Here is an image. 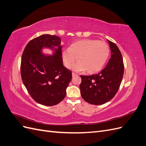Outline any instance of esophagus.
Wrapping results in <instances>:
<instances>
[{"instance_id":"esophagus-1","label":"esophagus","mask_w":146,"mask_h":146,"mask_svg":"<svg viewBox=\"0 0 146 146\" xmlns=\"http://www.w3.org/2000/svg\"><path fill=\"white\" fill-rule=\"evenodd\" d=\"M72 77H75V76H77V74H76V73H74V72H72Z\"/></svg>"}]
</instances>
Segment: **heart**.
I'll use <instances>...</instances> for the list:
<instances>
[{
    "instance_id": "obj_1",
    "label": "heart",
    "mask_w": 146,
    "mask_h": 146,
    "mask_svg": "<svg viewBox=\"0 0 146 146\" xmlns=\"http://www.w3.org/2000/svg\"><path fill=\"white\" fill-rule=\"evenodd\" d=\"M110 55L108 44L97 39H86L72 43L62 52L64 66L70 68L77 60L78 62L73 66L76 71L86 70L88 74L98 72L103 68Z\"/></svg>"
}]
</instances>
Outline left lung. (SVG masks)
I'll list each match as a JSON object with an SVG mask.
<instances>
[{"mask_svg": "<svg viewBox=\"0 0 146 146\" xmlns=\"http://www.w3.org/2000/svg\"><path fill=\"white\" fill-rule=\"evenodd\" d=\"M108 42L111 54L105 68L97 74L80 76L81 96L90 104L102 105L112 99L123 78L124 66L121 53L115 44L110 40Z\"/></svg>", "mask_w": 146, "mask_h": 146, "instance_id": "obj_1", "label": "left lung"}]
</instances>
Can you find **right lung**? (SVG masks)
<instances>
[{"label": "right lung", "mask_w": 146, "mask_h": 146, "mask_svg": "<svg viewBox=\"0 0 146 146\" xmlns=\"http://www.w3.org/2000/svg\"><path fill=\"white\" fill-rule=\"evenodd\" d=\"M44 47L54 50L53 55H44L41 50ZM61 48L60 37L42 35L31 40L24 48L21 58V78L29 93L38 104L55 105L66 95L72 72L63 64Z\"/></svg>", "instance_id": "obj_1"}]
</instances>
